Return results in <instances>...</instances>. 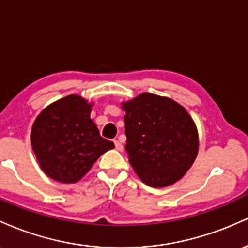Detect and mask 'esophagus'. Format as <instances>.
Here are the masks:
<instances>
[{
  "mask_svg": "<svg viewBox=\"0 0 248 248\" xmlns=\"http://www.w3.org/2000/svg\"><path fill=\"white\" fill-rule=\"evenodd\" d=\"M113 143H115V147H116V150H118V151H122V150H123V145H122L121 141H118V140H113Z\"/></svg>",
  "mask_w": 248,
  "mask_h": 248,
  "instance_id": "1",
  "label": "esophagus"
}]
</instances>
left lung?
<instances>
[{
    "mask_svg": "<svg viewBox=\"0 0 248 248\" xmlns=\"http://www.w3.org/2000/svg\"><path fill=\"white\" fill-rule=\"evenodd\" d=\"M129 163L151 187L173 185L185 176L199 151L196 123L179 103L144 93L122 102Z\"/></svg>",
    "mask_w": 248,
    "mask_h": 248,
    "instance_id": "1",
    "label": "left lung"
}]
</instances>
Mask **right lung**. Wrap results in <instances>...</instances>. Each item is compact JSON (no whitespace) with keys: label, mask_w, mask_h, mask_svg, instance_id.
<instances>
[{"label":"right lung","mask_w":248,"mask_h":248,"mask_svg":"<svg viewBox=\"0 0 248 248\" xmlns=\"http://www.w3.org/2000/svg\"><path fill=\"white\" fill-rule=\"evenodd\" d=\"M93 103L69 94L44 108L30 133L32 151L42 171L63 184L79 182L103 154L113 149L90 118Z\"/></svg>","instance_id":"add662e5"}]
</instances>
